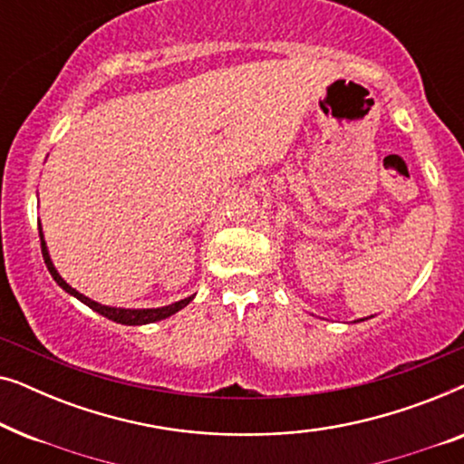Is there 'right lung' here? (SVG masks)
Instances as JSON below:
<instances>
[{
  "instance_id": "right-lung-1",
  "label": "right lung",
  "mask_w": 464,
  "mask_h": 464,
  "mask_svg": "<svg viewBox=\"0 0 464 464\" xmlns=\"http://www.w3.org/2000/svg\"><path fill=\"white\" fill-rule=\"evenodd\" d=\"M40 240H42V256H44V262H46V268H48L50 275H53L54 281L59 283V287L65 289L67 294H72L73 297H78L80 302H84L88 308H92V310H94V313L103 314V316H107V319H111V321H116V323H122V325H145V323L162 321V319H167V316L175 314L177 310H181L183 306H188V304L192 302V297H186V300H181V302H175V304H170V306H164V308H141V310H130V308H111V306H103V304H97V302H92L91 297L82 295L80 291H75L73 287H69V285H67L65 281H63L59 272L54 270L53 262H50V257H48V249H46V243H44V237H42V234H40Z\"/></svg>"
}]
</instances>
